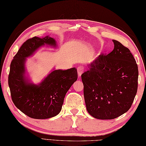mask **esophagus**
Returning a JSON list of instances; mask_svg holds the SVG:
<instances>
[{
  "label": "esophagus",
  "instance_id": "34e87169",
  "mask_svg": "<svg viewBox=\"0 0 146 146\" xmlns=\"http://www.w3.org/2000/svg\"><path fill=\"white\" fill-rule=\"evenodd\" d=\"M83 71H84V68L82 66H80L77 68V72H78V74L79 77H80L81 74L83 73Z\"/></svg>",
  "mask_w": 146,
  "mask_h": 146
}]
</instances>
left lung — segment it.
I'll use <instances>...</instances> for the list:
<instances>
[{
    "label": "left lung",
    "instance_id": "8db88e82",
    "mask_svg": "<svg viewBox=\"0 0 146 146\" xmlns=\"http://www.w3.org/2000/svg\"><path fill=\"white\" fill-rule=\"evenodd\" d=\"M81 74L86 110L94 118L113 119L130 109L138 84V67L130 50L117 40Z\"/></svg>",
    "mask_w": 146,
    "mask_h": 146
}]
</instances>
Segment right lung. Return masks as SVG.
Returning a JSON list of instances; mask_svg holds the SVG:
<instances>
[{
    "label": "right lung",
    "mask_w": 146,
    "mask_h": 146,
    "mask_svg": "<svg viewBox=\"0 0 146 146\" xmlns=\"http://www.w3.org/2000/svg\"><path fill=\"white\" fill-rule=\"evenodd\" d=\"M56 46L55 40L49 36H34L22 44L13 57L9 75V86L15 106L33 119H48L62 110L66 93L78 78L77 70H53L38 84L30 82L25 76L26 58L32 56L40 47Z\"/></svg>",
    "instance_id": "right-lung-1"
}]
</instances>
